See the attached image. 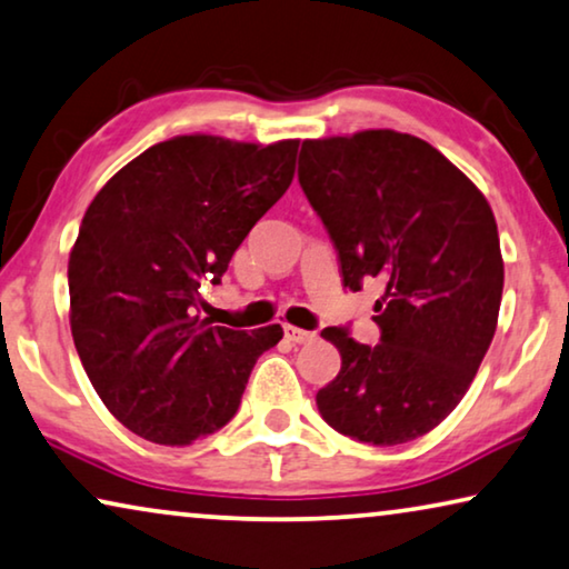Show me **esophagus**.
<instances>
[{
    "label": "esophagus",
    "instance_id": "34e87169",
    "mask_svg": "<svg viewBox=\"0 0 569 569\" xmlns=\"http://www.w3.org/2000/svg\"><path fill=\"white\" fill-rule=\"evenodd\" d=\"M283 335H286L288 342H293V345H307V342H313V339H317V335H313V332H307V329H299V327H291V325L283 327Z\"/></svg>",
    "mask_w": 569,
    "mask_h": 569
}]
</instances>
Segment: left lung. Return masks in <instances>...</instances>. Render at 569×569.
I'll return each instance as SVG.
<instances>
[{
  "label": "left lung",
  "mask_w": 569,
  "mask_h": 569,
  "mask_svg": "<svg viewBox=\"0 0 569 569\" xmlns=\"http://www.w3.org/2000/svg\"><path fill=\"white\" fill-rule=\"evenodd\" d=\"M299 183L345 286H386L380 345L321 332L342 358L317 393L321 419L358 442H411L455 411L496 335L503 258L490 203L437 148L396 130L303 140Z\"/></svg>",
  "instance_id": "obj_1"
}]
</instances>
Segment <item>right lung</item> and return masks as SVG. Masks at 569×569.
Masks as SVG:
<instances>
[{
	"mask_svg": "<svg viewBox=\"0 0 569 569\" xmlns=\"http://www.w3.org/2000/svg\"><path fill=\"white\" fill-rule=\"evenodd\" d=\"M299 140L181 134L140 152L83 214L68 258L71 335L117 421L183 447L237 413L256 360L283 337L193 313L258 219L293 181Z\"/></svg>",
	"mask_w": 569,
	"mask_h": 569,
	"instance_id": "add662e5",
	"label": "right lung"
}]
</instances>
